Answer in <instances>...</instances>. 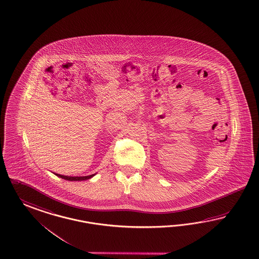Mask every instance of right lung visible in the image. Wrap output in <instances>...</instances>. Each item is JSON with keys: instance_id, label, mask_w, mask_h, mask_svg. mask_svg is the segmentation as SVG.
Here are the masks:
<instances>
[{"instance_id": "obj_1", "label": "right lung", "mask_w": 259, "mask_h": 259, "mask_svg": "<svg viewBox=\"0 0 259 259\" xmlns=\"http://www.w3.org/2000/svg\"><path fill=\"white\" fill-rule=\"evenodd\" d=\"M56 176H59V177H61V178H63V179L68 180V181H82V180H87V179L92 178V176H94V175L89 176H61V175L56 174Z\"/></svg>"}]
</instances>
